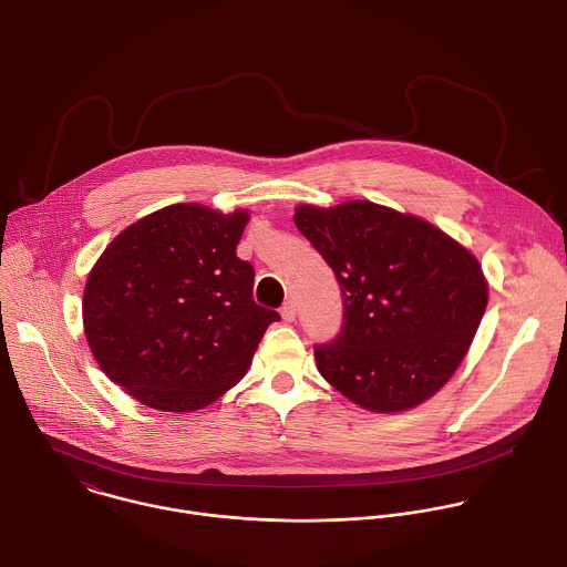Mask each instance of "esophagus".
Returning a JSON list of instances; mask_svg holds the SVG:
<instances>
[{"label": "esophagus", "instance_id": "esophagus-1", "mask_svg": "<svg viewBox=\"0 0 567 567\" xmlns=\"http://www.w3.org/2000/svg\"><path fill=\"white\" fill-rule=\"evenodd\" d=\"M280 316H282L285 322H293V320H296V302H293V300H287V302L282 305V309H280Z\"/></svg>", "mask_w": 567, "mask_h": 567}]
</instances>
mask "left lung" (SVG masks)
Returning a JSON list of instances; mask_svg holds the SVG:
<instances>
[{
    "label": "left lung",
    "instance_id": "8db88e82",
    "mask_svg": "<svg viewBox=\"0 0 567 567\" xmlns=\"http://www.w3.org/2000/svg\"><path fill=\"white\" fill-rule=\"evenodd\" d=\"M300 234L333 269L342 329L316 344L322 378L375 413L409 411L462 364L488 305L477 258L431 223L369 200L300 205Z\"/></svg>",
    "mask_w": 567,
    "mask_h": 567
}]
</instances>
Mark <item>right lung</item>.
Segmentation results:
<instances>
[{
  "mask_svg": "<svg viewBox=\"0 0 567 567\" xmlns=\"http://www.w3.org/2000/svg\"><path fill=\"white\" fill-rule=\"evenodd\" d=\"M245 209L178 203L123 229L92 267L83 329L101 371L141 404L192 413L247 373L280 316L254 302L236 256Z\"/></svg>",
  "mask_w": 567,
  "mask_h": 567,
  "instance_id": "1",
  "label": "right lung"
}]
</instances>
